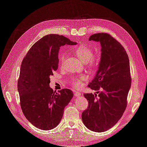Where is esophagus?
Segmentation results:
<instances>
[{
    "instance_id": "1",
    "label": "esophagus",
    "mask_w": 147,
    "mask_h": 147,
    "mask_svg": "<svg viewBox=\"0 0 147 147\" xmlns=\"http://www.w3.org/2000/svg\"><path fill=\"white\" fill-rule=\"evenodd\" d=\"M75 97H79V96H81V93L80 92H75Z\"/></svg>"
}]
</instances>
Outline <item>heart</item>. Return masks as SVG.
Segmentation results:
<instances>
[{
    "label": "heart",
    "instance_id": "1",
    "mask_svg": "<svg viewBox=\"0 0 147 147\" xmlns=\"http://www.w3.org/2000/svg\"><path fill=\"white\" fill-rule=\"evenodd\" d=\"M74 53L78 58L83 63L85 64L88 68L93 69L97 64V59L93 56V51L90 48L86 46H81L75 48L74 50ZM64 59V55H61L59 57V64H63ZM84 77H80L73 82V85L75 88L80 89L83 85Z\"/></svg>",
    "mask_w": 147,
    "mask_h": 147
}]
</instances>
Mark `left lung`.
Returning <instances> with one entry per match:
<instances>
[{"label": "left lung", "mask_w": 147, "mask_h": 147, "mask_svg": "<svg viewBox=\"0 0 147 147\" xmlns=\"http://www.w3.org/2000/svg\"><path fill=\"white\" fill-rule=\"evenodd\" d=\"M89 40L99 42L101 46L98 70L88 85L99 92V97L96 98V94H84L88 108L82 118L89 129L102 132L113 127L126 109L131 85L129 61L123 46L110 35L95 34Z\"/></svg>", "instance_id": "left-lung-1"}]
</instances>
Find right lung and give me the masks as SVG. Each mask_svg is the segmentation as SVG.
<instances>
[{"instance_id":"obj_1","label":"right lung","mask_w":147,"mask_h":147,"mask_svg":"<svg viewBox=\"0 0 147 147\" xmlns=\"http://www.w3.org/2000/svg\"><path fill=\"white\" fill-rule=\"evenodd\" d=\"M76 43L63 35H47L34 44L22 62L18 82L21 109L40 129L51 130L58 125L74 96L69 89L53 91L50 77L58 68L60 47Z\"/></svg>"}]
</instances>
